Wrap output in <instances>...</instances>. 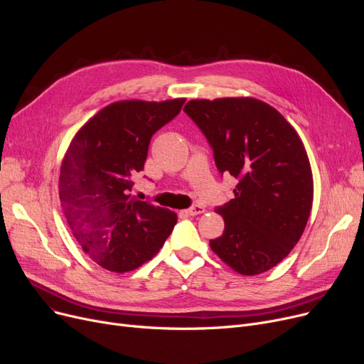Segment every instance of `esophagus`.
<instances>
[{
	"label": "esophagus",
	"mask_w": 364,
	"mask_h": 364,
	"mask_svg": "<svg viewBox=\"0 0 364 364\" xmlns=\"http://www.w3.org/2000/svg\"><path fill=\"white\" fill-rule=\"evenodd\" d=\"M186 213H187L188 215H192V217H195V215H200V214H203V213H205V208H203L202 205H193L192 208H188Z\"/></svg>",
	"instance_id": "obj_1"
}]
</instances>
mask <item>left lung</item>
<instances>
[{"label":"left lung","mask_w":364,"mask_h":364,"mask_svg":"<svg viewBox=\"0 0 364 364\" xmlns=\"http://www.w3.org/2000/svg\"><path fill=\"white\" fill-rule=\"evenodd\" d=\"M184 112L214 150L218 171L239 180L215 211L224 232L211 250L243 276L261 274L289 255L313 206V172L304 144L282 114L252 97L190 100Z\"/></svg>","instance_id":"1"}]
</instances>
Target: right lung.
<instances>
[{"mask_svg":"<svg viewBox=\"0 0 364 364\" xmlns=\"http://www.w3.org/2000/svg\"><path fill=\"white\" fill-rule=\"evenodd\" d=\"M184 102H114L75 134L65 153L59 177L65 217L84 252L109 272H131L149 261L177 224L176 213L129 192L151 136Z\"/></svg>","mask_w":364,"mask_h":364,"instance_id":"obj_1","label":"right lung"}]
</instances>
